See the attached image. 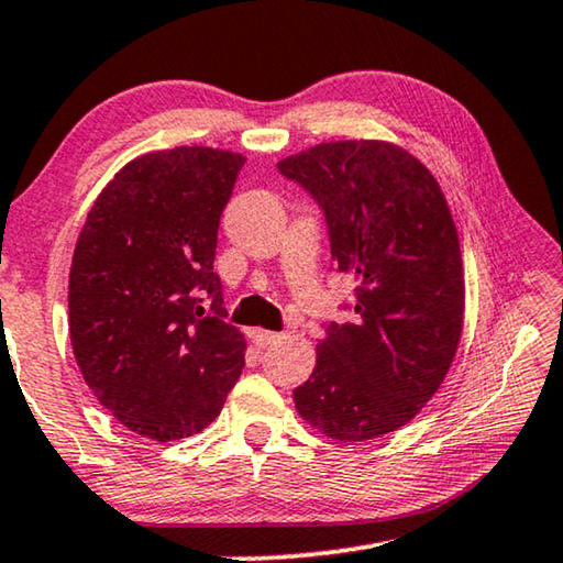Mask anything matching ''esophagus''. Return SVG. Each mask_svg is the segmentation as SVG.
Listing matches in <instances>:
<instances>
[{"label":"esophagus","mask_w":563,"mask_h":563,"mask_svg":"<svg viewBox=\"0 0 563 563\" xmlns=\"http://www.w3.org/2000/svg\"><path fill=\"white\" fill-rule=\"evenodd\" d=\"M250 335H253L257 347H271V345H278L283 341V333H273V330H263V328H255Z\"/></svg>","instance_id":"esophagus-1"}]
</instances>
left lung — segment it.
<instances>
[{
  "instance_id": "obj_1",
  "label": "left lung",
  "mask_w": 563,
  "mask_h": 563,
  "mask_svg": "<svg viewBox=\"0 0 563 563\" xmlns=\"http://www.w3.org/2000/svg\"><path fill=\"white\" fill-rule=\"evenodd\" d=\"M325 212L330 257L358 280L292 400L328 439L363 443L413 421L449 373L466 285L456 222L421 159L386 140L320 142L278 163Z\"/></svg>"
}]
</instances>
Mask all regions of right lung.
I'll use <instances>...</instances> for the list:
<instances>
[{
  "mask_svg": "<svg viewBox=\"0 0 563 563\" xmlns=\"http://www.w3.org/2000/svg\"><path fill=\"white\" fill-rule=\"evenodd\" d=\"M245 157L157 150L124 165L87 212L69 267V341L110 416L180 441L220 416L245 365L212 273L220 216ZM211 298V313L201 302Z\"/></svg>",
  "mask_w": 563,
  "mask_h": 563,
  "instance_id": "1",
  "label": "right lung"
}]
</instances>
